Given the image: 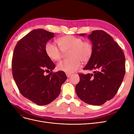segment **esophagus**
Listing matches in <instances>:
<instances>
[{
  "label": "esophagus",
  "mask_w": 134,
  "mask_h": 134,
  "mask_svg": "<svg viewBox=\"0 0 134 134\" xmlns=\"http://www.w3.org/2000/svg\"><path fill=\"white\" fill-rule=\"evenodd\" d=\"M66 75L68 78H69V77L71 75V74H70V73H66Z\"/></svg>",
  "instance_id": "esophagus-1"
}]
</instances>
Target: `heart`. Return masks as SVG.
Here are the masks:
<instances>
[{"instance_id":"obj_1","label":"heart","mask_w":134,"mask_h":134,"mask_svg":"<svg viewBox=\"0 0 134 134\" xmlns=\"http://www.w3.org/2000/svg\"><path fill=\"white\" fill-rule=\"evenodd\" d=\"M59 47L48 42L45 46V51L50 59L58 61L63 58L64 53H68V60L61 61L57 64L59 71L71 73L80 67L81 62L87 63L92 58L93 52L92 44L88 41L72 35H65L58 40Z\"/></svg>"}]
</instances>
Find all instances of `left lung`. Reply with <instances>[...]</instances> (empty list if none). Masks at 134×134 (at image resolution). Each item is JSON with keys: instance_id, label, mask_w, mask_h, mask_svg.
Masks as SVG:
<instances>
[{"instance_id": "left-lung-1", "label": "left lung", "mask_w": 134, "mask_h": 134, "mask_svg": "<svg viewBox=\"0 0 134 134\" xmlns=\"http://www.w3.org/2000/svg\"><path fill=\"white\" fill-rule=\"evenodd\" d=\"M88 37L93 52L83 69L93 73L79 74L80 81L75 91L83 102L99 106L111 99L118 91L125 74V58L119 44L105 31H93Z\"/></svg>"}]
</instances>
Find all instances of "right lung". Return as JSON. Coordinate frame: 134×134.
I'll return each instance as SVG.
<instances>
[{
	"label": "right lung",
	"mask_w": 134,
	"mask_h": 134,
	"mask_svg": "<svg viewBox=\"0 0 134 134\" xmlns=\"http://www.w3.org/2000/svg\"><path fill=\"white\" fill-rule=\"evenodd\" d=\"M54 37L52 32L34 30L17 42L12 58V74L20 93L39 106L57 98L67 79L64 71H52L55 65L46 53V44ZM47 71L51 72L44 75Z\"/></svg>",
	"instance_id": "1"
}]
</instances>
